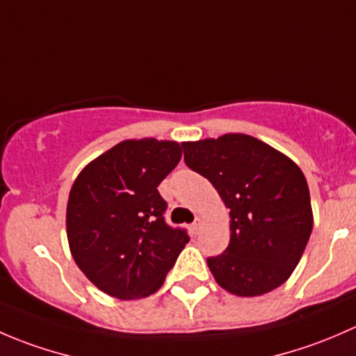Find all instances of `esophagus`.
I'll list each match as a JSON object with an SVG mask.
<instances>
[{
	"label": "esophagus",
	"mask_w": 356,
	"mask_h": 356,
	"mask_svg": "<svg viewBox=\"0 0 356 356\" xmlns=\"http://www.w3.org/2000/svg\"><path fill=\"white\" fill-rule=\"evenodd\" d=\"M200 229H201V218H196V220L191 224V232L193 234H198Z\"/></svg>",
	"instance_id": "1"
}]
</instances>
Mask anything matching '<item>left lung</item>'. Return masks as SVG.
<instances>
[{
    "label": "left lung",
    "instance_id": "8db88e82",
    "mask_svg": "<svg viewBox=\"0 0 356 356\" xmlns=\"http://www.w3.org/2000/svg\"><path fill=\"white\" fill-rule=\"evenodd\" d=\"M184 161L213 184L231 217V241L207 264L220 288L260 296L284 284L314 227L307 179L291 158L246 134L182 143Z\"/></svg>",
    "mask_w": 356,
    "mask_h": 356
}]
</instances>
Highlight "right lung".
Returning <instances> with one entry per match:
<instances>
[{
    "mask_svg": "<svg viewBox=\"0 0 356 356\" xmlns=\"http://www.w3.org/2000/svg\"><path fill=\"white\" fill-rule=\"evenodd\" d=\"M182 145L127 139L86 165L67 203L70 253L86 277L118 300H139L163 284L188 245L165 222L160 182L177 167Z\"/></svg>",
    "mask_w": 356,
    "mask_h": 356,
    "instance_id": "add662e5",
    "label": "right lung"
}]
</instances>
